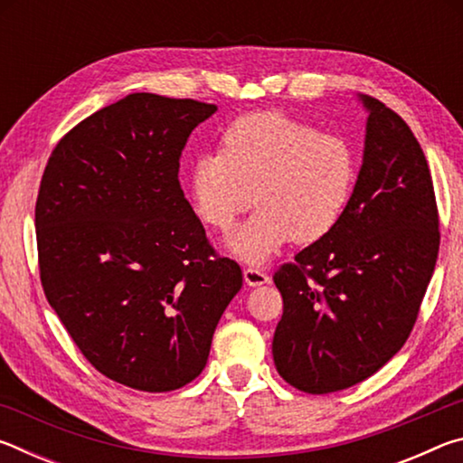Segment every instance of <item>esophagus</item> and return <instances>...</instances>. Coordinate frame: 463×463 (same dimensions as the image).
<instances>
[{"label": "esophagus", "mask_w": 463, "mask_h": 463, "mask_svg": "<svg viewBox=\"0 0 463 463\" xmlns=\"http://www.w3.org/2000/svg\"><path fill=\"white\" fill-rule=\"evenodd\" d=\"M242 276H245V284L247 286H253V288L263 286V284H268V281H269L268 273L261 271V269H257V268H247L245 271H242Z\"/></svg>", "instance_id": "34e87169"}]
</instances>
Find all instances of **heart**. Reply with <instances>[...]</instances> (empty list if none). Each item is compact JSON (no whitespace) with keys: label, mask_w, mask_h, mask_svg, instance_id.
Masks as SVG:
<instances>
[{"label":"heart","mask_w":463,"mask_h":463,"mask_svg":"<svg viewBox=\"0 0 463 463\" xmlns=\"http://www.w3.org/2000/svg\"><path fill=\"white\" fill-rule=\"evenodd\" d=\"M355 182L357 156L347 138L279 112H255L226 128L221 153L195 156L187 190L200 221L221 232L255 200L260 210L229 247L242 261L261 263L288 241L312 245L328 237Z\"/></svg>","instance_id":"b5f03b06"}]
</instances>
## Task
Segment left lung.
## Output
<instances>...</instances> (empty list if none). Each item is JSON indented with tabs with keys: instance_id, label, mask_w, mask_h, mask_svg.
Instances as JSON below:
<instances>
[{
	"instance_id": "obj_1",
	"label": "left lung",
	"mask_w": 463,
	"mask_h": 463,
	"mask_svg": "<svg viewBox=\"0 0 463 463\" xmlns=\"http://www.w3.org/2000/svg\"><path fill=\"white\" fill-rule=\"evenodd\" d=\"M362 101L370 112L364 163L341 222L273 273L284 298L273 362L308 394L355 386L401 351L441 239L419 140L394 109Z\"/></svg>"
}]
</instances>
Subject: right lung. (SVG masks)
I'll return each mask as SVG.
<instances>
[{"label": "right lung", "instance_id": "add662e5", "mask_svg": "<svg viewBox=\"0 0 463 463\" xmlns=\"http://www.w3.org/2000/svg\"><path fill=\"white\" fill-rule=\"evenodd\" d=\"M214 104L130 93L62 137L36 198L41 281L83 357L106 378L169 392L206 367L242 286L179 185V156Z\"/></svg>", "mask_w": 463, "mask_h": 463}]
</instances>
